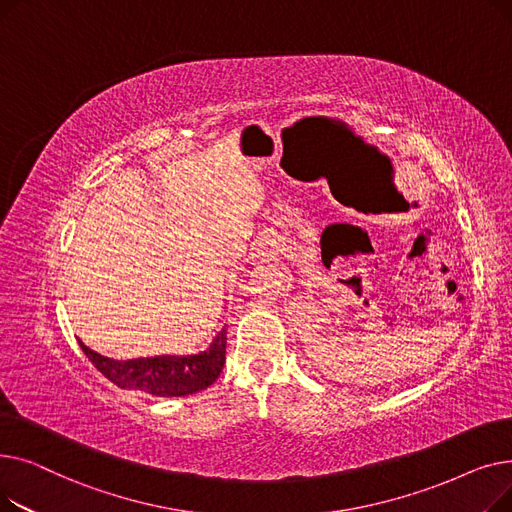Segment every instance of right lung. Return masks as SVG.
<instances>
[{"label":"right lung","instance_id":"1","mask_svg":"<svg viewBox=\"0 0 512 512\" xmlns=\"http://www.w3.org/2000/svg\"><path fill=\"white\" fill-rule=\"evenodd\" d=\"M83 346L89 361L107 380L122 390L143 392L149 396H186L205 390L220 378L226 363V330L213 338L207 351L199 355H161L116 361Z\"/></svg>","mask_w":512,"mask_h":512}]
</instances>
